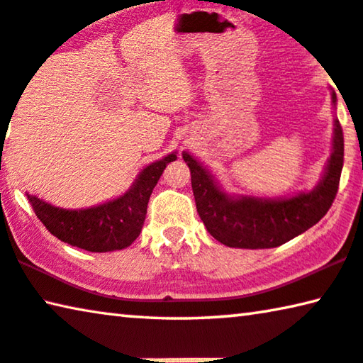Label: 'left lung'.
<instances>
[{
	"label": "left lung",
	"instance_id": "obj_1",
	"mask_svg": "<svg viewBox=\"0 0 363 363\" xmlns=\"http://www.w3.org/2000/svg\"><path fill=\"white\" fill-rule=\"evenodd\" d=\"M183 159L191 170L198 214L217 242L233 248H276L308 230L330 211L341 180L344 135L339 120H334L333 154L325 177L313 191L291 199L232 198L191 155L183 152Z\"/></svg>",
	"mask_w": 363,
	"mask_h": 363
}]
</instances>
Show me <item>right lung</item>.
Returning <instances> with one entry per match:
<instances>
[{
	"label": "right lung",
	"instance_id": "add662e5",
	"mask_svg": "<svg viewBox=\"0 0 363 363\" xmlns=\"http://www.w3.org/2000/svg\"><path fill=\"white\" fill-rule=\"evenodd\" d=\"M175 159L177 155L170 154L159 162L150 164L126 194L91 209L66 211L53 208L35 196L27 198L42 224L61 242L94 253L123 250L141 233L150 193L167 164Z\"/></svg>",
	"mask_w": 363,
	"mask_h": 363
}]
</instances>
